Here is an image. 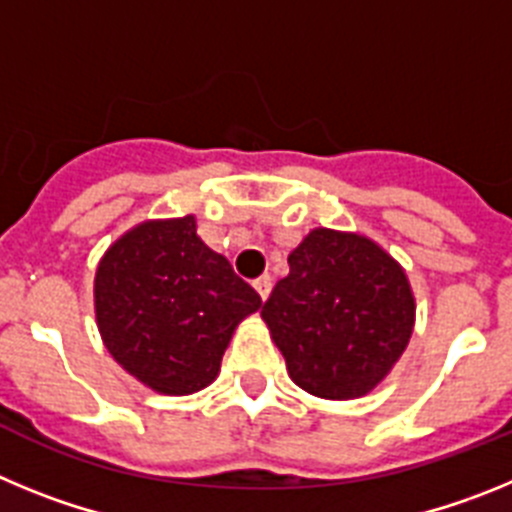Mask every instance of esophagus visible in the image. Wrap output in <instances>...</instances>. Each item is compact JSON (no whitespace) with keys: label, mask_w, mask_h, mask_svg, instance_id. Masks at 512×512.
I'll return each mask as SVG.
<instances>
[{"label":"esophagus","mask_w":512,"mask_h":512,"mask_svg":"<svg viewBox=\"0 0 512 512\" xmlns=\"http://www.w3.org/2000/svg\"><path fill=\"white\" fill-rule=\"evenodd\" d=\"M253 287H256V292H259L261 300H266V297H269V292H271V277H269V274H261V277L253 282Z\"/></svg>","instance_id":"34e87169"}]
</instances>
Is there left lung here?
Masks as SVG:
<instances>
[{
    "instance_id": "obj_1",
    "label": "left lung",
    "mask_w": 512,
    "mask_h": 512,
    "mask_svg": "<svg viewBox=\"0 0 512 512\" xmlns=\"http://www.w3.org/2000/svg\"><path fill=\"white\" fill-rule=\"evenodd\" d=\"M287 261L261 318L292 382L325 400L372 392L413 336L402 266L366 235L328 228L310 230Z\"/></svg>"
}]
</instances>
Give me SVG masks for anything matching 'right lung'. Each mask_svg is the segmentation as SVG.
<instances>
[{
  "mask_svg": "<svg viewBox=\"0 0 512 512\" xmlns=\"http://www.w3.org/2000/svg\"><path fill=\"white\" fill-rule=\"evenodd\" d=\"M259 307L256 289L197 235L194 215L135 225L107 248L94 277L104 346L161 395L205 390L233 330Z\"/></svg>",
  "mask_w": 512,
  "mask_h": 512,
  "instance_id": "1",
  "label": "right lung"
}]
</instances>
